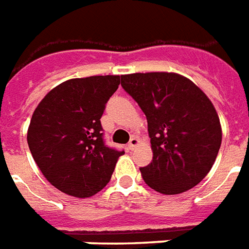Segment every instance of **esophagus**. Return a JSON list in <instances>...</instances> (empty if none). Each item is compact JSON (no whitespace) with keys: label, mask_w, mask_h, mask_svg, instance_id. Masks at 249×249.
<instances>
[{"label":"esophagus","mask_w":249,"mask_h":249,"mask_svg":"<svg viewBox=\"0 0 249 249\" xmlns=\"http://www.w3.org/2000/svg\"><path fill=\"white\" fill-rule=\"evenodd\" d=\"M139 145V139L136 137V136H132V139H130L129 144H128V148H129L130 151H133L136 146Z\"/></svg>","instance_id":"1"}]
</instances>
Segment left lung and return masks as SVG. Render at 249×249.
Returning a JSON list of instances; mask_svg holds the SVG:
<instances>
[{
  "label": "left lung",
  "instance_id": "8db88e82",
  "mask_svg": "<svg viewBox=\"0 0 249 249\" xmlns=\"http://www.w3.org/2000/svg\"><path fill=\"white\" fill-rule=\"evenodd\" d=\"M121 87L148 121L153 160L140 168L144 181L164 195L197 185L221 145L220 120L211 100L191 80L167 71L125 74Z\"/></svg>",
  "mask_w": 249,
  "mask_h": 249
}]
</instances>
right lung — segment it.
I'll use <instances>...</instances> for the list:
<instances>
[{
	"mask_svg": "<svg viewBox=\"0 0 249 249\" xmlns=\"http://www.w3.org/2000/svg\"><path fill=\"white\" fill-rule=\"evenodd\" d=\"M120 76L62 82L42 98L28 129V145L46 180L74 197H90L112 178L124 151L105 144L101 116Z\"/></svg>",
	"mask_w": 249,
	"mask_h": 249,
	"instance_id": "right-lung-1",
	"label": "right lung"
}]
</instances>
